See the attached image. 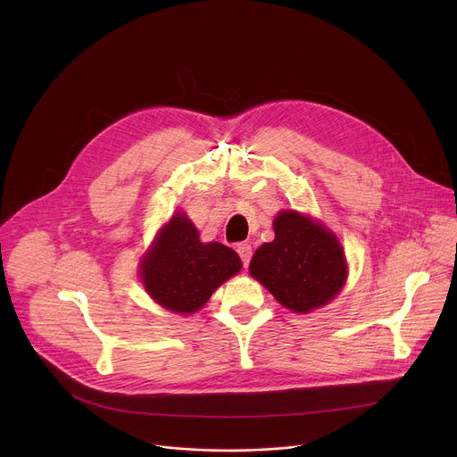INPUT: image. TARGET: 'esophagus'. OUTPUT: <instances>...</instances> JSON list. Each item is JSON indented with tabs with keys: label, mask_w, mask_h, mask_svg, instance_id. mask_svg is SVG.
Instances as JSON below:
<instances>
[{
	"label": "esophagus",
	"mask_w": 457,
	"mask_h": 457,
	"mask_svg": "<svg viewBox=\"0 0 457 457\" xmlns=\"http://www.w3.org/2000/svg\"><path fill=\"white\" fill-rule=\"evenodd\" d=\"M237 253L240 254V258H242V266L244 268H247L249 266V260H251V254H253V249H251V245L249 244H238L237 245Z\"/></svg>",
	"instance_id": "34e87169"
}]
</instances>
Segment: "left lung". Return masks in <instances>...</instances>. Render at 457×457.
<instances>
[{
	"label": "left lung",
	"instance_id": "8db88e82",
	"mask_svg": "<svg viewBox=\"0 0 457 457\" xmlns=\"http://www.w3.org/2000/svg\"><path fill=\"white\" fill-rule=\"evenodd\" d=\"M273 228L275 240L260 245L251 258V277L295 312L329 303L347 280L345 254L337 235L293 210L280 212Z\"/></svg>",
	"mask_w": 457,
	"mask_h": 457
}]
</instances>
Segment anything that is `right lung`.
I'll return each instance as SVG.
<instances>
[{
    "mask_svg": "<svg viewBox=\"0 0 457 457\" xmlns=\"http://www.w3.org/2000/svg\"><path fill=\"white\" fill-rule=\"evenodd\" d=\"M139 266L145 289L159 305L191 314L240 271L242 262L231 247L201 242L186 213H175L157 233Z\"/></svg>",
    "mask_w": 457,
    "mask_h": 457,
    "instance_id": "add662e5",
    "label": "right lung"
}]
</instances>
